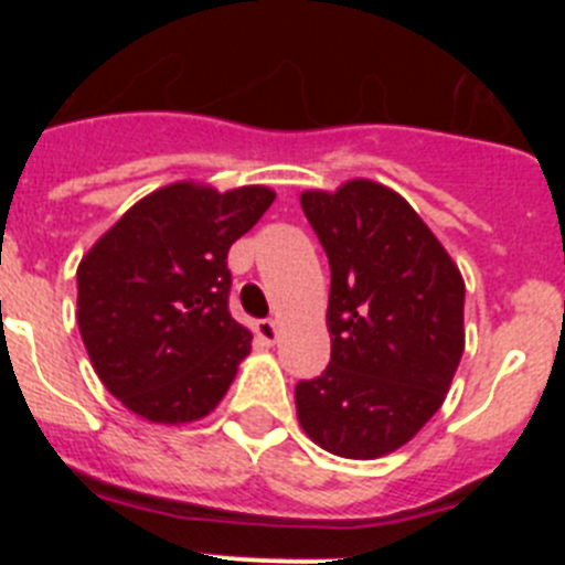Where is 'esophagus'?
Masks as SVG:
<instances>
[{"label":"esophagus","mask_w":565,"mask_h":565,"mask_svg":"<svg viewBox=\"0 0 565 565\" xmlns=\"http://www.w3.org/2000/svg\"><path fill=\"white\" fill-rule=\"evenodd\" d=\"M254 333H257V337L263 339L266 344H274L279 337V326L274 322V319H259L257 326H254Z\"/></svg>","instance_id":"obj_1"}]
</instances>
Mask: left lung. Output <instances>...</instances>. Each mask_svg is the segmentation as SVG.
<instances>
[{
	"label": "left lung",
	"instance_id": "obj_1",
	"mask_svg": "<svg viewBox=\"0 0 565 565\" xmlns=\"http://www.w3.org/2000/svg\"><path fill=\"white\" fill-rule=\"evenodd\" d=\"M331 263V364L299 382L306 436L342 458H379L436 416L463 353V279L402 194L373 181L302 192Z\"/></svg>",
	"mask_w": 565,
	"mask_h": 565
}]
</instances>
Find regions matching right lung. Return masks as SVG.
<instances>
[{"mask_svg":"<svg viewBox=\"0 0 565 565\" xmlns=\"http://www.w3.org/2000/svg\"><path fill=\"white\" fill-rule=\"evenodd\" d=\"M266 186L181 181L147 194L78 266V331L135 416L186 424L226 396L252 333L228 313V248L266 214Z\"/></svg>","mask_w":565,"mask_h":565,"instance_id":"right-lung-1","label":"right lung"}]
</instances>
